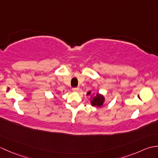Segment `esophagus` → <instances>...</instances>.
Returning <instances> with one entry per match:
<instances>
[{"mask_svg": "<svg viewBox=\"0 0 158 158\" xmlns=\"http://www.w3.org/2000/svg\"><path fill=\"white\" fill-rule=\"evenodd\" d=\"M79 90V87H77V88H73V92H78Z\"/></svg>", "mask_w": 158, "mask_h": 158, "instance_id": "esophagus-1", "label": "esophagus"}]
</instances>
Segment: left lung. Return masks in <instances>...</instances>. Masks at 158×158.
I'll use <instances>...</instances> for the list:
<instances>
[{"label":"left lung","instance_id":"left-lung-1","mask_svg":"<svg viewBox=\"0 0 158 158\" xmlns=\"http://www.w3.org/2000/svg\"><path fill=\"white\" fill-rule=\"evenodd\" d=\"M92 92L89 91L87 93V95H91ZM91 105L94 106L100 107L103 105V103L105 102V97L104 96L98 93H96V96H91Z\"/></svg>","mask_w":158,"mask_h":158}]
</instances>
